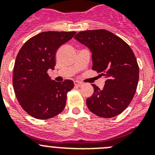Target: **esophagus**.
Segmentation results:
<instances>
[{
  "mask_svg": "<svg viewBox=\"0 0 155 155\" xmlns=\"http://www.w3.org/2000/svg\"><path fill=\"white\" fill-rule=\"evenodd\" d=\"M74 85H76L77 87H80V86H81L82 84H83L82 82L79 81H74Z\"/></svg>",
  "mask_w": 155,
  "mask_h": 155,
  "instance_id": "34e87169",
  "label": "esophagus"
}]
</instances>
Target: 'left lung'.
<instances>
[{
    "label": "left lung",
    "mask_w": 155,
    "mask_h": 155,
    "mask_svg": "<svg viewBox=\"0 0 155 155\" xmlns=\"http://www.w3.org/2000/svg\"><path fill=\"white\" fill-rule=\"evenodd\" d=\"M74 39L91 51L92 70L106 78L102 89L92 84L87 108L99 117L118 116L130 105L137 87L139 67L134 52L121 38L105 29L80 31Z\"/></svg>",
    "instance_id": "8db88e82"
}]
</instances>
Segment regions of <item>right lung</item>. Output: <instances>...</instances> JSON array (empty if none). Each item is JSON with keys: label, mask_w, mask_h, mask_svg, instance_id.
I'll return each instance as SVG.
<instances>
[{"label": "right lung", "mask_w": 155, "mask_h": 155, "mask_svg": "<svg viewBox=\"0 0 155 155\" xmlns=\"http://www.w3.org/2000/svg\"><path fill=\"white\" fill-rule=\"evenodd\" d=\"M76 31H43L25 42L14 66V91L19 104L28 115L39 119L53 118L65 108L67 94L74 82H57L48 74L54 69L60 46Z\"/></svg>", "instance_id": "right-lung-1"}]
</instances>
